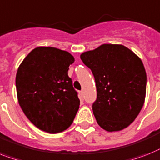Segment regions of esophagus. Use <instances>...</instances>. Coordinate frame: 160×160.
Segmentation results:
<instances>
[{"label": "esophagus", "instance_id": "34e87169", "mask_svg": "<svg viewBox=\"0 0 160 160\" xmlns=\"http://www.w3.org/2000/svg\"><path fill=\"white\" fill-rule=\"evenodd\" d=\"M80 97H81V98H83V97H84V91H83V90L80 91Z\"/></svg>", "mask_w": 160, "mask_h": 160}]
</instances>
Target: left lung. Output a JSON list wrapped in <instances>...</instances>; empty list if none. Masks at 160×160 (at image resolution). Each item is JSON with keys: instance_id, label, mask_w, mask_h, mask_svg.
Here are the masks:
<instances>
[{"instance_id": "left-lung-1", "label": "left lung", "mask_w": 160, "mask_h": 160, "mask_svg": "<svg viewBox=\"0 0 160 160\" xmlns=\"http://www.w3.org/2000/svg\"><path fill=\"white\" fill-rule=\"evenodd\" d=\"M80 59L94 76L93 112L98 125L110 132L127 128L145 102L146 72L141 58L122 44H102Z\"/></svg>"}]
</instances>
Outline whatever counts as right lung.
<instances>
[{"instance_id":"add662e5","label":"right lung","mask_w":160,"mask_h":160,"mask_svg":"<svg viewBox=\"0 0 160 160\" xmlns=\"http://www.w3.org/2000/svg\"><path fill=\"white\" fill-rule=\"evenodd\" d=\"M75 58L67 51L38 47L19 65L15 78L18 102L38 129L51 134L67 130L80 108L68 76Z\"/></svg>"}]
</instances>
